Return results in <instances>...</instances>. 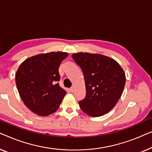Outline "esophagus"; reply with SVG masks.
<instances>
[{"mask_svg": "<svg viewBox=\"0 0 152 152\" xmlns=\"http://www.w3.org/2000/svg\"><path fill=\"white\" fill-rule=\"evenodd\" d=\"M74 87H72L71 88H70V91H71V92L73 93V92H74Z\"/></svg>", "mask_w": 152, "mask_h": 152, "instance_id": "34e87169", "label": "esophagus"}]
</instances>
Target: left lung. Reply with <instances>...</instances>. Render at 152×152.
<instances>
[{
    "instance_id": "left-lung-1",
    "label": "left lung",
    "mask_w": 152,
    "mask_h": 152,
    "mask_svg": "<svg viewBox=\"0 0 152 152\" xmlns=\"http://www.w3.org/2000/svg\"><path fill=\"white\" fill-rule=\"evenodd\" d=\"M84 74L86 96L79 101L83 112L92 117L110 112L121 97L125 74L112 58L98 54L79 52L72 54Z\"/></svg>"
}]
</instances>
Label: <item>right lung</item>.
<instances>
[{
    "label": "right lung",
    "mask_w": 152,
    "mask_h": 152,
    "mask_svg": "<svg viewBox=\"0 0 152 152\" xmlns=\"http://www.w3.org/2000/svg\"><path fill=\"white\" fill-rule=\"evenodd\" d=\"M67 52H50L29 57L19 66L16 84L23 102L31 112L46 116L59 108L66 91L59 86L58 69Z\"/></svg>",
    "instance_id": "right-lung-1"
}]
</instances>
